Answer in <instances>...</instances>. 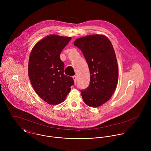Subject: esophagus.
<instances>
[{
    "mask_svg": "<svg viewBox=\"0 0 151 151\" xmlns=\"http://www.w3.org/2000/svg\"><path fill=\"white\" fill-rule=\"evenodd\" d=\"M73 80H74V84H76V83H77V77H76V76H74L73 77Z\"/></svg>",
    "mask_w": 151,
    "mask_h": 151,
    "instance_id": "34e87169",
    "label": "esophagus"
}]
</instances>
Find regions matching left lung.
Listing matches in <instances>:
<instances>
[{"instance_id": "left-lung-1", "label": "left lung", "mask_w": 151, "mask_h": 151, "mask_svg": "<svg viewBox=\"0 0 151 151\" xmlns=\"http://www.w3.org/2000/svg\"><path fill=\"white\" fill-rule=\"evenodd\" d=\"M74 45L81 50L90 71V84L81 90L84 102L98 107L110 99L118 83V65L113 47L102 35H91L76 40Z\"/></svg>"}]
</instances>
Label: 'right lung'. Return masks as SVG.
Here are the masks:
<instances>
[{
	"mask_svg": "<svg viewBox=\"0 0 151 151\" xmlns=\"http://www.w3.org/2000/svg\"><path fill=\"white\" fill-rule=\"evenodd\" d=\"M71 40L51 35L33 47L29 58L28 76L35 91L50 105L63 102L74 84L73 78L64 74L65 65L60 55Z\"/></svg>",
	"mask_w": 151,
	"mask_h": 151,
	"instance_id": "obj_1",
	"label": "right lung"
}]
</instances>
